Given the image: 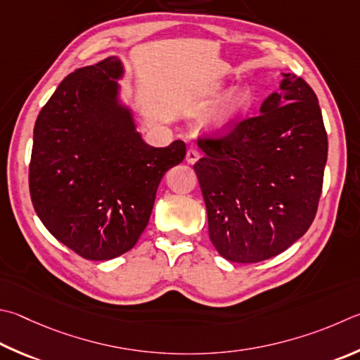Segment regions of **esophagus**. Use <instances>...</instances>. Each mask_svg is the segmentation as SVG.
<instances>
[{
    "label": "esophagus",
    "mask_w": 360,
    "mask_h": 360,
    "mask_svg": "<svg viewBox=\"0 0 360 360\" xmlns=\"http://www.w3.org/2000/svg\"><path fill=\"white\" fill-rule=\"evenodd\" d=\"M198 159H200V151L197 148H191L187 151V154H186V160L188 162V163H195V162H198Z\"/></svg>",
    "instance_id": "esophagus-1"
}]
</instances>
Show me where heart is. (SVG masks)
<instances>
[{"instance_id":"1","label":"heart","mask_w":360,"mask_h":360,"mask_svg":"<svg viewBox=\"0 0 360 360\" xmlns=\"http://www.w3.org/2000/svg\"><path fill=\"white\" fill-rule=\"evenodd\" d=\"M224 93L225 89L220 83L212 84L206 93V102L219 101L220 97L224 96ZM250 103H252L250 91L245 88H239L236 91H233V93L228 96L226 102L219 108V112L212 116L211 126L214 129H224L226 126H230V124L236 120L240 113H244L245 110L250 107Z\"/></svg>"}]
</instances>
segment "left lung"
I'll list each match as a JSON object with an SVG mask.
<instances>
[{
	"label": "left lung",
	"instance_id": "left-lung-1",
	"mask_svg": "<svg viewBox=\"0 0 360 360\" xmlns=\"http://www.w3.org/2000/svg\"><path fill=\"white\" fill-rule=\"evenodd\" d=\"M259 115L224 135H202L195 163L209 239L233 263H259L302 238L318 211L328 160L318 97L304 78L283 74Z\"/></svg>",
	"mask_w": 360,
	"mask_h": 360
}]
</instances>
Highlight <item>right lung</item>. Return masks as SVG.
Wrapping results in <instances>:
<instances>
[{
	"label": "right lung",
	"instance_id": "right-lung-1",
	"mask_svg": "<svg viewBox=\"0 0 360 360\" xmlns=\"http://www.w3.org/2000/svg\"><path fill=\"white\" fill-rule=\"evenodd\" d=\"M116 56L77 69L37 116L30 195L44 226L84 259L132 248L151 217L158 187L186 158V143L154 148L117 102Z\"/></svg>",
	"mask_w": 360,
	"mask_h": 360
}]
</instances>
